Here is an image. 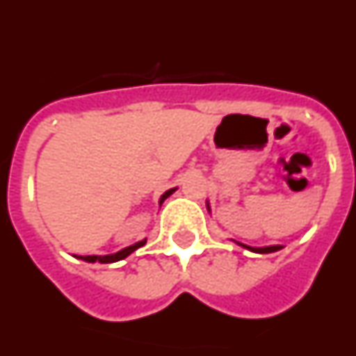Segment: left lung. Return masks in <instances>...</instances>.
Returning <instances> with one entry per match:
<instances>
[{
    "instance_id": "obj_1",
    "label": "left lung",
    "mask_w": 356,
    "mask_h": 356,
    "mask_svg": "<svg viewBox=\"0 0 356 356\" xmlns=\"http://www.w3.org/2000/svg\"><path fill=\"white\" fill-rule=\"evenodd\" d=\"M207 210H209L210 212V205H209V201H207ZM235 244H238V246H242V248H246V250H250V251H253V253H273V251H278V250H282V248L284 246H266V248H253V246H248V244H242V242H237V241H234Z\"/></svg>"
}]
</instances>
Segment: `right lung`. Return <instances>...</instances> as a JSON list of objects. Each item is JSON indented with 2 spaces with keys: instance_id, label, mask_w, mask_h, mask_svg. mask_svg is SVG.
<instances>
[{
  "instance_id": "obj_1",
  "label": "right lung",
  "mask_w": 356,
  "mask_h": 356,
  "mask_svg": "<svg viewBox=\"0 0 356 356\" xmlns=\"http://www.w3.org/2000/svg\"><path fill=\"white\" fill-rule=\"evenodd\" d=\"M176 191V187L175 188H169V191H165V193L162 194V197H160V205H162L163 201L168 200L169 196H171L172 193H175ZM144 244H146V238H144V241H139V242H135V244H131V246H128V248H124V250H121V251H118V253H112V254H92V257H78V254H74V257H76V259H80V260H85V262H102V264H110V262H118V260H122V259H127L128 254H131L134 253L135 250H139L140 246H144Z\"/></svg>"
}]
</instances>
